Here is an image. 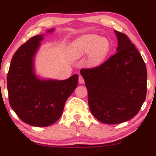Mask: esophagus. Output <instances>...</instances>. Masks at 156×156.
Here are the masks:
<instances>
[{
  "label": "esophagus",
  "instance_id": "obj_1",
  "mask_svg": "<svg viewBox=\"0 0 156 156\" xmlns=\"http://www.w3.org/2000/svg\"><path fill=\"white\" fill-rule=\"evenodd\" d=\"M78 83L80 84H83L84 83V79L81 76H79V78H78Z\"/></svg>",
  "mask_w": 156,
  "mask_h": 156
}]
</instances>
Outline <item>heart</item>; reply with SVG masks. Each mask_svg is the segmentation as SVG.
I'll list each match as a JSON object with an SVG mask.
<instances>
[{
  "label": "heart",
  "instance_id": "obj_1",
  "mask_svg": "<svg viewBox=\"0 0 156 156\" xmlns=\"http://www.w3.org/2000/svg\"><path fill=\"white\" fill-rule=\"evenodd\" d=\"M110 50L108 39L96 34H87L78 38L71 44L69 53L73 59L89 54V65L98 66L106 58Z\"/></svg>",
  "mask_w": 156,
  "mask_h": 156
}]
</instances>
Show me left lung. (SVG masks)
<instances>
[{
    "label": "left lung",
    "instance_id": "1",
    "mask_svg": "<svg viewBox=\"0 0 156 156\" xmlns=\"http://www.w3.org/2000/svg\"><path fill=\"white\" fill-rule=\"evenodd\" d=\"M117 37V53L104 63L80 74L88 90L91 112L105 124H119L135 117L147 94L146 65L136 48L125 34Z\"/></svg>",
    "mask_w": 156,
    "mask_h": 156
}]
</instances>
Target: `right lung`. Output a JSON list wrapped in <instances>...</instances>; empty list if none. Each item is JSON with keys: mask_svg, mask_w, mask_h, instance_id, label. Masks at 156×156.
I'll return each mask as SVG.
<instances>
[{"mask_svg": "<svg viewBox=\"0 0 156 156\" xmlns=\"http://www.w3.org/2000/svg\"><path fill=\"white\" fill-rule=\"evenodd\" d=\"M53 28L47 33L53 32ZM44 34L31 37L15 52L7 75L9 104L23 122L35 127L49 126L59 119L67 99L77 87L78 76L63 80H41L34 58Z\"/></svg>", "mask_w": 156, "mask_h": 156, "instance_id": "add662e5", "label": "right lung"}]
</instances>
